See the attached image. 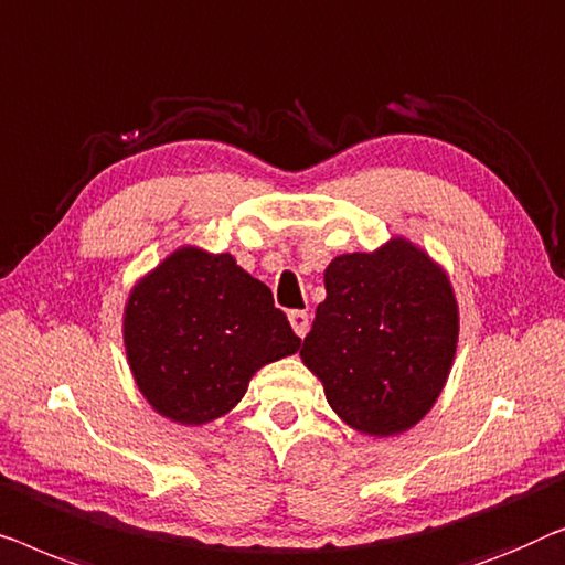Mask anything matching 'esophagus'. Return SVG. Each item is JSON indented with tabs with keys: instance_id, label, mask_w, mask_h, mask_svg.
<instances>
[{
	"instance_id": "34e87169",
	"label": "esophagus",
	"mask_w": 565,
	"mask_h": 565,
	"mask_svg": "<svg viewBox=\"0 0 565 565\" xmlns=\"http://www.w3.org/2000/svg\"><path fill=\"white\" fill-rule=\"evenodd\" d=\"M289 322H291V330L297 332L299 338L307 335L309 330V315L301 312V309H294V312H289Z\"/></svg>"
}]
</instances>
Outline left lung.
<instances>
[{
	"label": "left lung",
	"mask_w": 565,
	"mask_h": 565,
	"mask_svg": "<svg viewBox=\"0 0 565 565\" xmlns=\"http://www.w3.org/2000/svg\"><path fill=\"white\" fill-rule=\"evenodd\" d=\"M328 297L301 345L332 412L355 433L392 438L415 427L448 381L458 348L450 276L427 250L394 235L324 268Z\"/></svg>",
	"instance_id": "1"
}]
</instances>
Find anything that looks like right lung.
<instances>
[{"label":"right lung","instance_id":"add662e5","mask_svg":"<svg viewBox=\"0 0 565 565\" xmlns=\"http://www.w3.org/2000/svg\"><path fill=\"white\" fill-rule=\"evenodd\" d=\"M122 340L150 407L194 427L227 415L256 371L301 345L264 281L200 245H181L135 281Z\"/></svg>","mask_w":565,"mask_h":565}]
</instances>
